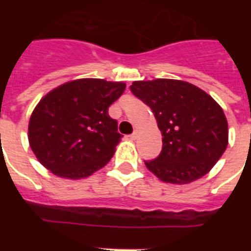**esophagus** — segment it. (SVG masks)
Returning a JSON list of instances; mask_svg holds the SVG:
<instances>
[{
  "label": "esophagus",
  "mask_w": 251,
  "mask_h": 251,
  "mask_svg": "<svg viewBox=\"0 0 251 251\" xmlns=\"http://www.w3.org/2000/svg\"><path fill=\"white\" fill-rule=\"evenodd\" d=\"M138 134H139V131H138V130H134V133L131 134L130 137H131V139H137V138H138Z\"/></svg>",
  "instance_id": "1"
}]
</instances>
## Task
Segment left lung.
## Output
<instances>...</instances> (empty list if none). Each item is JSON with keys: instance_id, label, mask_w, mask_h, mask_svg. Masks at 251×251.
<instances>
[{"instance_id": "left-lung-1", "label": "left lung", "mask_w": 251, "mask_h": 251, "mask_svg": "<svg viewBox=\"0 0 251 251\" xmlns=\"http://www.w3.org/2000/svg\"><path fill=\"white\" fill-rule=\"evenodd\" d=\"M130 90L151 108L163 135L161 153L145 161L147 169L175 185L207 175L228 146V121L222 106L185 80H135Z\"/></svg>"}]
</instances>
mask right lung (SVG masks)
I'll return each mask as SVG.
<instances>
[{"label": "right lung", "mask_w": 251, "mask_h": 251, "mask_svg": "<svg viewBox=\"0 0 251 251\" xmlns=\"http://www.w3.org/2000/svg\"><path fill=\"white\" fill-rule=\"evenodd\" d=\"M125 88L124 82L82 78L43 96L28 122L29 147L40 164L66 179L105 167L122 137L108 108Z\"/></svg>", "instance_id": "obj_1"}]
</instances>
